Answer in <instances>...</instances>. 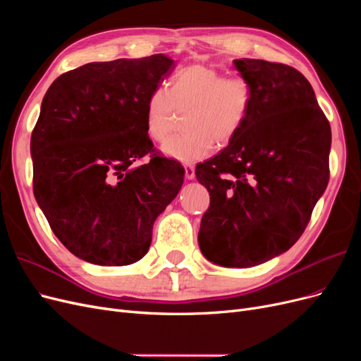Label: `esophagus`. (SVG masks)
<instances>
[{
    "mask_svg": "<svg viewBox=\"0 0 361 361\" xmlns=\"http://www.w3.org/2000/svg\"><path fill=\"white\" fill-rule=\"evenodd\" d=\"M185 176H187V179H194L195 178V169L192 166H185Z\"/></svg>",
    "mask_w": 361,
    "mask_h": 361,
    "instance_id": "esophagus-1",
    "label": "esophagus"
}]
</instances>
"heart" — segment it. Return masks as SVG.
Wrapping results in <instances>:
<instances>
[{
    "label": "heart",
    "mask_w": 361,
    "mask_h": 361,
    "mask_svg": "<svg viewBox=\"0 0 361 361\" xmlns=\"http://www.w3.org/2000/svg\"><path fill=\"white\" fill-rule=\"evenodd\" d=\"M255 90L243 75L224 76L215 68L192 64L174 72L169 89L158 87L147 97L145 126L147 135L162 141L170 134L174 111L187 110L183 129L162 146L167 157L179 162L206 158L218 146H226L241 133L251 113Z\"/></svg>",
    "instance_id": "1"
}]
</instances>
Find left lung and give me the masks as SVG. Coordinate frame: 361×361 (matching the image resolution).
<instances>
[{"label":"left lung","instance_id":"left-lung-1","mask_svg":"<svg viewBox=\"0 0 361 361\" xmlns=\"http://www.w3.org/2000/svg\"><path fill=\"white\" fill-rule=\"evenodd\" d=\"M255 101L228 146L195 167L209 191L199 245L216 265L248 268L288 251L330 178L331 128L305 76L288 64L235 60Z\"/></svg>","mask_w":361,"mask_h":361}]
</instances>
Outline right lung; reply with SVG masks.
<instances>
[{
    "mask_svg": "<svg viewBox=\"0 0 361 361\" xmlns=\"http://www.w3.org/2000/svg\"><path fill=\"white\" fill-rule=\"evenodd\" d=\"M174 69L164 54L89 63L60 75L31 134L32 191L72 255L123 267L143 257L157 216L185 170L155 150L145 126L149 94ZM146 154V164L135 162Z\"/></svg>",
    "mask_w": 361,
    "mask_h": 361,
    "instance_id": "1",
    "label": "right lung"
}]
</instances>
